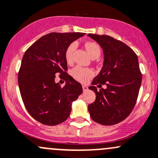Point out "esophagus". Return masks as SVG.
<instances>
[{
    "instance_id": "obj_1",
    "label": "esophagus",
    "mask_w": 158,
    "mask_h": 158,
    "mask_svg": "<svg viewBox=\"0 0 158 158\" xmlns=\"http://www.w3.org/2000/svg\"><path fill=\"white\" fill-rule=\"evenodd\" d=\"M82 89H83V91H87L88 90V87L86 85H82Z\"/></svg>"
}]
</instances>
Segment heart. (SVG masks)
I'll use <instances>...</instances> for the list:
<instances>
[{"instance_id": "heart-1", "label": "heart", "mask_w": 158, "mask_h": 158, "mask_svg": "<svg viewBox=\"0 0 158 158\" xmlns=\"http://www.w3.org/2000/svg\"><path fill=\"white\" fill-rule=\"evenodd\" d=\"M85 48L89 52V55L92 58H98L101 55V47L96 42H86ZM76 48V43L73 42L68 45L65 51V59L67 64H72L73 60V54ZM94 73L92 69L89 68H85L82 66H77L73 68L72 70V76L76 80L79 81L81 82H85L89 80L90 78L94 76Z\"/></svg>"}]
</instances>
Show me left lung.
<instances>
[{
    "label": "left lung",
    "instance_id": "1",
    "mask_svg": "<svg viewBox=\"0 0 158 158\" xmlns=\"http://www.w3.org/2000/svg\"><path fill=\"white\" fill-rule=\"evenodd\" d=\"M104 51V65L89 89L95 93V101L89 104L90 117L94 122L111 126L124 120L133 110L139 95L142 75L139 60L132 48L109 35L89 34ZM95 84H106L98 91Z\"/></svg>",
    "mask_w": 158,
    "mask_h": 158
}]
</instances>
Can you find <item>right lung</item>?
I'll list each match as a JSON object with an SVG mask.
<instances>
[{
    "label": "right lung",
    "mask_w": 158,
    "mask_h": 158,
    "mask_svg": "<svg viewBox=\"0 0 158 158\" xmlns=\"http://www.w3.org/2000/svg\"><path fill=\"white\" fill-rule=\"evenodd\" d=\"M85 33L51 32L32 44L25 52L18 73V84L23 104L31 117L41 123L55 126L64 122L73 101L82 92L79 82L67 73L65 51ZM68 82L56 84L55 74Z\"/></svg>",
    "instance_id": "obj_1"
}]
</instances>
